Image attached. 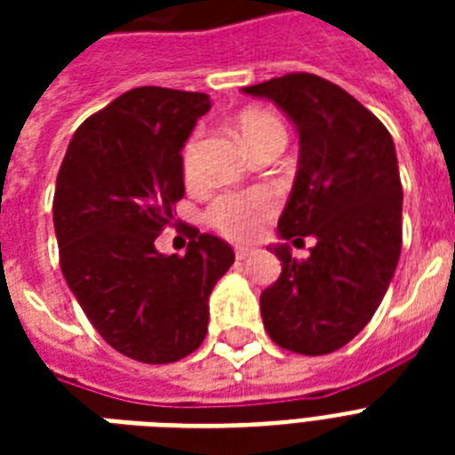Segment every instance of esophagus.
Segmentation results:
<instances>
[{
    "label": "esophagus",
    "mask_w": 455,
    "mask_h": 455,
    "mask_svg": "<svg viewBox=\"0 0 455 455\" xmlns=\"http://www.w3.org/2000/svg\"><path fill=\"white\" fill-rule=\"evenodd\" d=\"M250 255H252L250 248H235V259H248Z\"/></svg>",
    "instance_id": "1"
}]
</instances>
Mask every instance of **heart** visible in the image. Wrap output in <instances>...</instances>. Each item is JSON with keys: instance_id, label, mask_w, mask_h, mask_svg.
I'll use <instances>...</instances> for the list:
<instances>
[{"instance_id": "obj_1", "label": "heart", "mask_w": 455, "mask_h": 455, "mask_svg": "<svg viewBox=\"0 0 455 455\" xmlns=\"http://www.w3.org/2000/svg\"><path fill=\"white\" fill-rule=\"evenodd\" d=\"M243 141L250 151H257L264 141L274 137L285 139V127L269 110H245L238 120ZM181 177L188 186L198 184L200 179V132L196 130L181 146ZM278 196L269 188H252V191L221 193L207 205L205 221L220 235L228 241H252L262 234L267 221L276 214Z\"/></svg>"}]
</instances>
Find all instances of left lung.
<instances>
[{
  "instance_id": "obj_1",
  "label": "left lung",
  "mask_w": 455,
  "mask_h": 455,
  "mask_svg": "<svg viewBox=\"0 0 455 455\" xmlns=\"http://www.w3.org/2000/svg\"><path fill=\"white\" fill-rule=\"evenodd\" d=\"M264 96L299 132V170L278 231L281 276L259 298L264 328L283 349L321 356L356 338L380 307L402 252V179L387 127L352 94L311 73L243 89Z\"/></svg>"
}]
</instances>
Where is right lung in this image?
I'll return each instance as SVG.
<instances>
[{"instance_id":"1","label":"right lung","mask_w":455,"mask_h":455,"mask_svg":"<svg viewBox=\"0 0 455 455\" xmlns=\"http://www.w3.org/2000/svg\"><path fill=\"white\" fill-rule=\"evenodd\" d=\"M207 110L200 92L130 89L77 127L56 177L66 283L99 335L141 363L198 349L210 292L234 264L231 245L193 227L184 257L156 250L184 198L181 146Z\"/></svg>"}]
</instances>
